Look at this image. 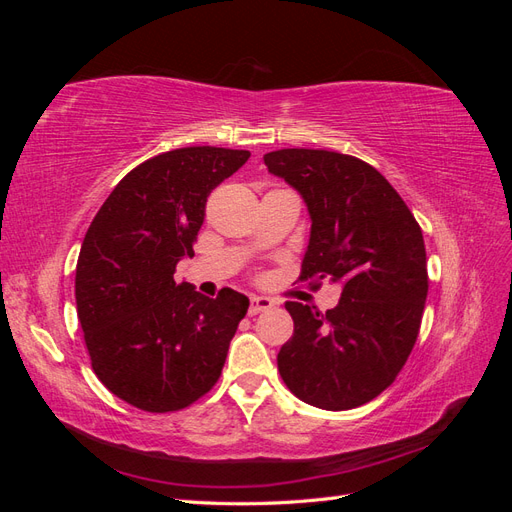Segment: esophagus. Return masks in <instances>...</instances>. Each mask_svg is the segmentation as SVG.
<instances>
[{
  "instance_id": "34e87169",
  "label": "esophagus",
  "mask_w": 512,
  "mask_h": 512,
  "mask_svg": "<svg viewBox=\"0 0 512 512\" xmlns=\"http://www.w3.org/2000/svg\"><path fill=\"white\" fill-rule=\"evenodd\" d=\"M273 307V301L267 297H252L250 299V316H256L260 312H267V309Z\"/></svg>"
}]
</instances>
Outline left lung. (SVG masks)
<instances>
[{
  "instance_id": "left-lung-1",
  "label": "left lung",
  "mask_w": 512,
  "mask_h": 512,
  "mask_svg": "<svg viewBox=\"0 0 512 512\" xmlns=\"http://www.w3.org/2000/svg\"><path fill=\"white\" fill-rule=\"evenodd\" d=\"M265 164L301 194L312 220L301 280L342 286L324 316L286 301L294 333L277 369L309 406H363L391 386L421 329L429 288L421 226L393 185L359 158L280 149Z\"/></svg>"
}]
</instances>
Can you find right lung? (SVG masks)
<instances>
[{
    "instance_id": "1",
    "label": "right lung",
    "mask_w": 512,
    "mask_h": 512,
    "mask_svg": "<svg viewBox=\"0 0 512 512\" xmlns=\"http://www.w3.org/2000/svg\"><path fill=\"white\" fill-rule=\"evenodd\" d=\"M250 151L183 147L123 177L104 200L76 262V312L91 367L108 391L147 412L194 404L218 382L250 299H218L175 282L194 256L207 196Z\"/></svg>"
}]
</instances>
